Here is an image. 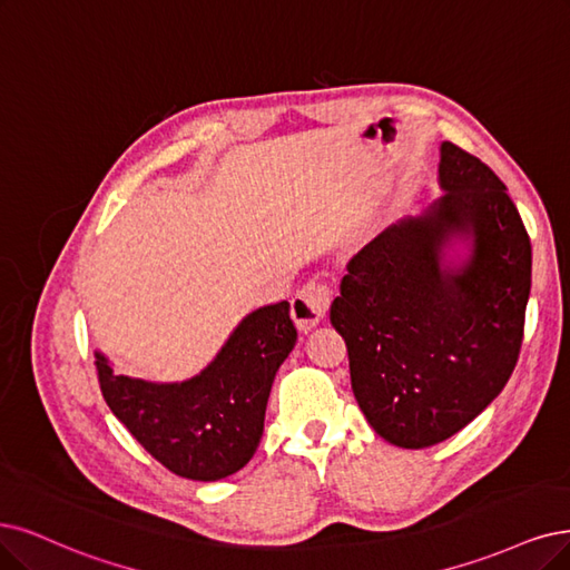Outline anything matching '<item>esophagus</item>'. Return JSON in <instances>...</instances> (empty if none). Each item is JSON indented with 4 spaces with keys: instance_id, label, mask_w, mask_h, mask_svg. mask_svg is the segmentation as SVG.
Returning <instances> with one entry per match:
<instances>
[{
    "instance_id": "obj_1",
    "label": "esophagus",
    "mask_w": 570,
    "mask_h": 570,
    "mask_svg": "<svg viewBox=\"0 0 570 570\" xmlns=\"http://www.w3.org/2000/svg\"><path fill=\"white\" fill-rule=\"evenodd\" d=\"M328 305H331L328 286L322 282H309L298 291V296L291 301V314L293 320H296V324L303 331H307L326 317Z\"/></svg>"
}]
</instances>
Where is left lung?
<instances>
[{
    "label": "left lung",
    "instance_id": "left-lung-1",
    "mask_svg": "<svg viewBox=\"0 0 570 570\" xmlns=\"http://www.w3.org/2000/svg\"><path fill=\"white\" fill-rule=\"evenodd\" d=\"M439 187L356 253L331 305L356 404L402 449L446 441L508 385L531 293V239L504 183L444 140Z\"/></svg>",
    "mask_w": 570,
    "mask_h": 570
}]
</instances>
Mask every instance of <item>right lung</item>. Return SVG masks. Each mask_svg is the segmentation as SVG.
Returning a JSON list of instances; mask_svg holds the SVG:
<instances>
[{
  "label": "right lung",
  "instance_id": "1",
  "mask_svg": "<svg viewBox=\"0 0 570 570\" xmlns=\"http://www.w3.org/2000/svg\"><path fill=\"white\" fill-rule=\"evenodd\" d=\"M296 341L282 301L246 314L214 362L183 383L117 375L108 356L94 354L105 402L138 444L178 476L218 481L256 453L274 375Z\"/></svg>",
  "mask_w": 570,
  "mask_h": 570
}]
</instances>
